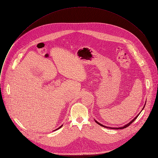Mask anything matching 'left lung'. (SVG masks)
<instances>
[{
  "mask_svg": "<svg viewBox=\"0 0 158 158\" xmlns=\"http://www.w3.org/2000/svg\"><path fill=\"white\" fill-rule=\"evenodd\" d=\"M145 105L146 104H144V107H143V109L142 110H143V109H144V106H145ZM141 112H139V114L141 113ZM139 114H138L136 117H135L131 121H130L128 124H126L125 126H123V127H107V126H104V125H102V124H101V123H99V122H98L97 121H96L95 120V121H96V123H97V124H98L99 125H100V126H102V127H106V128H109V129H124V128H126V127H128L131 124H132L135 120L136 119V118L138 117V116L139 115Z\"/></svg>",
  "mask_w": 158,
  "mask_h": 158,
  "instance_id": "left-lung-1",
  "label": "left lung"
}]
</instances>
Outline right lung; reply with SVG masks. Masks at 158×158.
Here are the masks:
<instances>
[{"instance_id":"obj_1","label":"right lung","mask_w":158,"mask_h":158,"mask_svg":"<svg viewBox=\"0 0 158 158\" xmlns=\"http://www.w3.org/2000/svg\"><path fill=\"white\" fill-rule=\"evenodd\" d=\"M62 126H60V127H58V128H57V129H56V130H57V129H60V127H62ZM56 130H54V131H56Z\"/></svg>"}]
</instances>
